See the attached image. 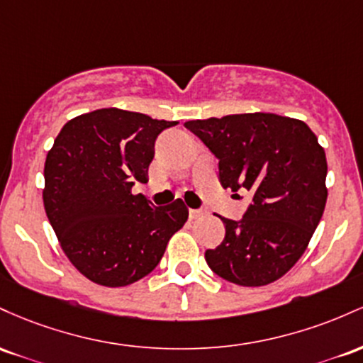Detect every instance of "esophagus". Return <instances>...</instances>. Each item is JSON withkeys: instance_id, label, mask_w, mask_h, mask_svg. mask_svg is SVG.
<instances>
[{"instance_id": "esophagus-1", "label": "esophagus", "mask_w": 363, "mask_h": 363, "mask_svg": "<svg viewBox=\"0 0 363 363\" xmlns=\"http://www.w3.org/2000/svg\"><path fill=\"white\" fill-rule=\"evenodd\" d=\"M202 214H203V211H201V209H190V211H189L190 219H197V218H201Z\"/></svg>"}]
</instances>
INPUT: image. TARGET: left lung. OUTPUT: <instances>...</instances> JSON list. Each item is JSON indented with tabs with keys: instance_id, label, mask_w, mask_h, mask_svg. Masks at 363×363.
<instances>
[{
	"instance_id": "left-lung-1",
	"label": "left lung",
	"mask_w": 363,
	"mask_h": 363,
	"mask_svg": "<svg viewBox=\"0 0 363 363\" xmlns=\"http://www.w3.org/2000/svg\"><path fill=\"white\" fill-rule=\"evenodd\" d=\"M185 127L219 161L221 185L250 192L242 219L223 218L226 235L206 250L209 267L240 286L279 279L302 257L328 199V162L315 133L303 121L272 113L194 120Z\"/></svg>"
}]
</instances>
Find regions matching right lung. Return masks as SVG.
<instances>
[{"instance_id":"add662e5","label":"right lung","mask_w":363,"mask_h":363,"mask_svg":"<svg viewBox=\"0 0 363 363\" xmlns=\"http://www.w3.org/2000/svg\"><path fill=\"white\" fill-rule=\"evenodd\" d=\"M177 121L104 108L68 121L44 164V209L61 248L87 279L127 286L154 271L185 225L182 199L154 207L135 182L149 180L154 144Z\"/></svg>"}]
</instances>
